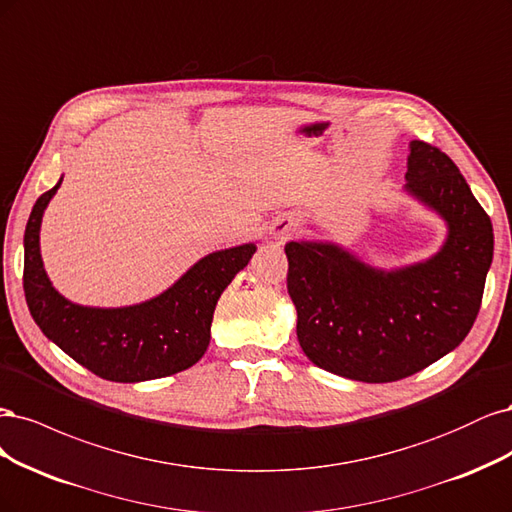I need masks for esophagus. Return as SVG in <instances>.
Listing matches in <instances>:
<instances>
[{"label": "esophagus", "instance_id": "esophagus-1", "mask_svg": "<svg viewBox=\"0 0 512 512\" xmlns=\"http://www.w3.org/2000/svg\"><path fill=\"white\" fill-rule=\"evenodd\" d=\"M293 232H295V223H293L291 219H280V221H276L274 227H272V234H274L276 240H285V238H289Z\"/></svg>", "mask_w": 512, "mask_h": 512}]
</instances>
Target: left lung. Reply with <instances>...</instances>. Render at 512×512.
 Listing matches in <instances>:
<instances>
[{
  "mask_svg": "<svg viewBox=\"0 0 512 512\" xmlns=\"http://www.w3.org/2000/svg\"><path fill=\"white\" fill-rule=\"evenodd\" d=\"M406 191L449 225L440 253L417 266L374 270L334 244L289 242L287 289L312 364L361 383H393L461 344L483 302L493 259L489 214L453 159L410 142Z\"/></svg>",
  "mask_w": 512,
  "mask_h": 512,
  "instance_id": "8db88e82",
  "label": "left lung"
}]
</instances>
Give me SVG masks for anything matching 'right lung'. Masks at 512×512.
Wrapping results in <instances>:
<instances>
[{
  "mask_svg": "<svg viewBox=\"0 0 512 512\" xmlns=\"http://www.w3.org/2000/svg\"><path fill=\"white\" fill-rule=\"evenodd\" d=\"M59 183L38 197L25 227L23 289L31 317L48 340L80 366L114 383H140L183 372L202 359L210 342L214 306L249 263L255 244L217 251L138 306L89 308L59 295L40 257V223Z\"/></svg>",
  "mask_w": 512,
  "mask_h": 512,
  "instance_id": "add662e5",
  "label": "right lung"
}]
</instances>
